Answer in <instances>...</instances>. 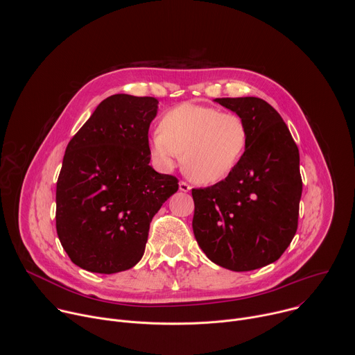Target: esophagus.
<instances>
[{
  "label": "esophagus",
  "instance_id": "obj_1",
  "mask_svg": "<svg viewBox=\"0 0 355 355\" xmlns=\"http://www.w3.org/2000/svg\"><path fill=\"white\" fill-rule=\"evenodd\" d=\"M180 191L188 192V191H191V185L187 184V182H184V181H181V182H180Z\"/></svg>",
  "mask_w": 355,
  "mask_h": 355
}]
</instances>
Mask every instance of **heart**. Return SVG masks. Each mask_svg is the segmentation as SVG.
<instances>
[{"instance_id":"obj_1","label":"heart","mask_w":355,"mask_h":355,"mask_svg":"<svg viewBox=\"0 0 355 355\" xmlns=\"http://www.w3.org/2000/svg\"><path fill=\"white\" fill-rule=\"evenodd\" d=\"M160 128L148 140L151 157L170 170L182 153V168L198 184H214L227 177L247 147L244 121L212 107L181 104L163 116Z\"/></svg>"}]
</instances>
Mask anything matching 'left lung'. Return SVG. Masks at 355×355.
<instances>
[{
    "mask_svg": "<svg viewBox=\"0 0 355 355\" xmlns=\"http://www.w3.org/2000/svg\"><path fill=\"white\" fill-rule=\"evenodd\" d=\"M248 132L244 155L220 182L192 189V229L207 257L232 271L277 261L299 216V150L281 115L261 98H216Z\"/></svg>",
    "mask_w": 355,
    "mask_h": 355,
    "instance_id": "left-lung-1",
    "label": "left lung"
}]
</instances>
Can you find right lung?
Listing matches in <instances>:
<instances>
[{
  "mask_svg": "<svg viewBox=\"0 0 355 355\" xmlns=\"http://www.w3.org/2000/svg\"><path fill=\"white\" fill-rule=\"evenodd\" d=\"M153 96L115 94L101 103L67 144L56 187V229L83 270L115 274L143 257L150 222L178 180L150 163Z\"/></svg>",
  "mask_w": 355,
  "mask_h": 355,
  "instance_id": "obj_1",
  "label": "right lung"
}]
</instances>
